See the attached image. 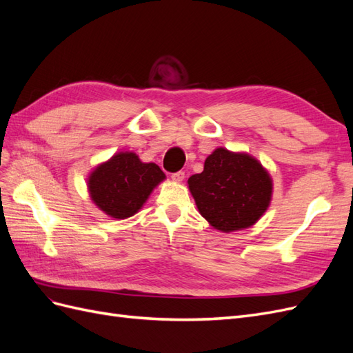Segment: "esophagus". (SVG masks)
<instances>
[{
    "mask_svg": "<svg viewBox=\"0 0 353 353\" xmlns=\"http://www.w3.org/2000/svg\"><path fill=\"white\" fill-rule=\"evenodd\" d=\"M172 178L175 183H181V181H184V178H185V174L183 172V170H179V172H175V174H172Z\"/></svg>",
    "mask_w": 353,
    "mask_h": 353,
    "instance_id": "34e87169",
    "label": "esophagus"
}]
</instances>
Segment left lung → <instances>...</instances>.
Instances as JSON below:
<instances>
[{"instance_id": "8db88e82", "label": "left lung", "mask_w": 353, "mask_h": 353, "mask_svg": "<svg viewBox=\"0 0 353 353\" xmlns=\"http://www.w3.org/2000/svg\"><path fill=\"white\" fill-rule=\"evenodd\" d=\"M200 215L222 232L254 225L268 209L272 179L248 153L219 147L205 160L201 174L188 178Z\"/></svg>"}]
</instances>
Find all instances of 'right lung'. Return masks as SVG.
I'll return each mask as SVG.
<instances>
[{
	"label": "right lung",
	"instance_id": "obj_1",
	"mask_svg": "<svg viewBox=\"0 0 353 353\" xmlns=\"http://www.w3.org/2000/svg\"><path fill=\"white\" fill-rule=\"evenodd\" d=\"M165 178L156 163H144L132 152H119L90 174L88 191L105 215L126 219L143 208Z\"/></svg>",
	"mask_w": 353,
	"mask_h": 353
}]
</instances>
